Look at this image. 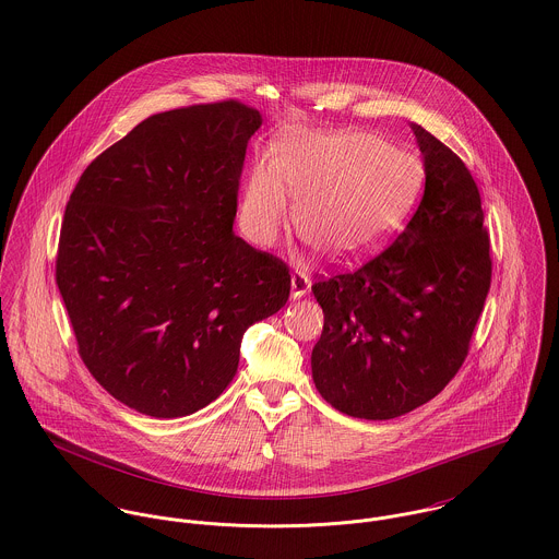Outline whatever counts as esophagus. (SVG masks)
Masks as SVG:
<instances>
[{
    "label": "esophagus",
    "mask_w": 559,
    "mask_h": 559,
    "mask_svg": "<svg viewBox=\"0 0 559 559\" xmlns=\"http://www.w3.org/2000/svg\"><path fill=\"white\" fill-rule=\"evenodd\" d=\"M309 274L302 272V270H296V272L292 274V296H294V298H302V296L309 294Z\"/></svg>",
    "instance_id": "obj_1"
}]
</instances>
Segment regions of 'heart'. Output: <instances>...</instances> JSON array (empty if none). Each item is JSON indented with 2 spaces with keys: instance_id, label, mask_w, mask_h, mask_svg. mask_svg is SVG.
<instances>
[{
  "instance_id": "heart-1",
  "label": "heart",
  "mask_w": 559,
  "mask_h": 559,
  "mask_svg": "<svg viewBox=\"0 0 559 559\" xmlns=\"http://www.w3.org/2000/svg\"><path fill=\"white\" fill-rule=\"evenodd\" d=\"M425 187L418 156L371 132H285L270 165L259 163L242 194V225L270 245L296 203V229L334 261L379 249L416 207Z\"/></svg>"
}]
</instances>
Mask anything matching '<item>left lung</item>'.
Listing matches in <instances>:
<instances>
[{"label":"left lung","mask_w":559,"mask_h":559,"mask_svg":"<svg viewBox=\"0 0 559 559\" xmlns=\"http://www.w3.org/2000/svg\"><path fill=\"white\" fill-rule=\"evenodd\" d=\"M425 194L399 238L358 270L312 285L323 332L310 367L338 412L390 420L437 396L463 367L491 287V240L465 163L423 126Z\"/></svg>","instance_id":"left-lung-1"}]
</instances>
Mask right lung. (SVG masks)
<instances>
[{"instance_id":"obj_1","label":"right lung","mask_w":559,"mask_h":559,"mask_svg":"<svg viewBox=\"0 0 559 559\" xmlns=\"http://www.w3.org/2000/svg\"><path fill=\"white\" fill-rule=\"evenodd\" d=\"M240 100L150 116L96 156L63 212L56 281L92 377L152 418L229 385L247 328L283 309V259L234 229L249 139Z\"/></svg>"}]
</instances>
